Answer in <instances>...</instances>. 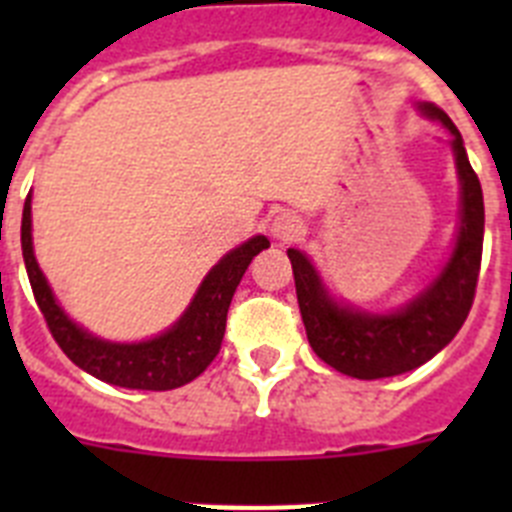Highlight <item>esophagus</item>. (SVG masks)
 Returning a JSON list of instances; mask_svg holds the SVG:
<instances>
[{"label": "esophagus", "mask_w": 512, "mask_h": 512, "mask_svg": "<svg viewBox=\"0 0 512 512\" xmlns=\"http://www.w3.org/2000/svg\"><path fill=\"white\" fill-rule=\"evenodd\" d=\"M271 233L277 241H297L302 233H305V225L297 215L292 212H282V215L274 217V223H271Z\"/></svg>", "instance_id": "1"}]
</instances>
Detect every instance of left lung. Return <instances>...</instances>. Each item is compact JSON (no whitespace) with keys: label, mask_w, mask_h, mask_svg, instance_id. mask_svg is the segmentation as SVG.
Wrapping results in <instances>:
<instances>
[{"label":"left lung","mask_w":512,"mask_h":512,"mask_svg":"<svg viewBox=\"0 0 512 512\" xmlns=\"http://www.w3.org/2000/svg\"><path fill=\"white\" fill-rule=\"evenodd\" d=\"M420 112L441 120L451 133V151L461 182V223L449 264L438 279L405 307L387 315L338 305L305 253L287 248L295 274L297 302L312 351L336 372L356 379H382L413 372L431 361L467 320L477 292L482 241H485V202L482 187L467 158V148L451 117L431 102Z\"/></svg>","instance_id":"obj_1"}]
</instances>
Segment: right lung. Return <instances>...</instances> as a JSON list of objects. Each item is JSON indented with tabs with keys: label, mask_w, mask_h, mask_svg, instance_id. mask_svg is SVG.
Segmentation results:
<instances>
[{
	"label": "right lung",
	"mask_w": 512,
	"mask_h": 512,
	"mask_svg": "<svg viewBox=\"0 0 512 512\" xmlns=\"http://www.w3.org/2000/svg\"><path fill=\"white\" fill-rule=\"evenodd\" d=\"M264 248H269L266 235H253L251 241L225 253L200 284L187 312L166 333L151 341L112 343L79 328L61 310L35 261L30 194L22 207V259H25L35 302L43 312L51 336L79 369L102 382L128 387V390H176L205 372L212 359L220 354L235 287L241 284L253 256Z\"/></svg>",
	"instance_id": "1"
}]
</instances>
